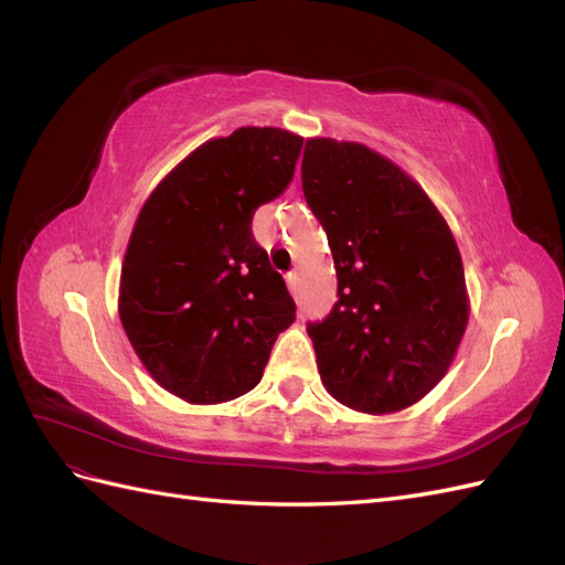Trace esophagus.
<instances>
[{
	"instance_id": "34e87169",
	"label": "esophagus",
	"mask_w": 565,
	"mask_h": 565,
	"mask_svg": "<svg viewBox=\"0 0 565 565\" xmlns=\"http://www.w3.org/2000/svg\"><path fill=\"white\" fill-rule=\"evenodd\" d=\"M285 280H287V287H289V292H297V273L295 270H289L287 276H285Z\"/></svg>"
}]
</instances>
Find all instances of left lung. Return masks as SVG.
Here are the masks:
<instances>
[{"mask_svg":"<svg viewBox=\"0 0 565 565\" xmlns=\"http://www.w3.org/2000/svg\"><path fill=\"white\" fill-rule=\"evenodd\" d=\"M301 188L337 270L339 301L306 328L320 380L361 413H398L443 380L467 330L455 237L429 195L363 143L306 141Z\"/></svg>","mask_w":565,"mask_h":565,"instance_id":"left-lung-1","label":"left lung"}]
</instances>
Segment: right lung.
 I'll return each mask as SVG.
<instances>
[{"mask_svg": "<svg viewBox=\"0 0 565 565\" xmlns=\"http://www.w3.org/2000/svg\"><path fill=\"white\" fill-rule=\"evenodd\" d=\"M301 146V136L276 127L212 139L160 181L136 218L119 320L152 380L188 403L252 391L297 318L252 218L285 193Z\"/></svg>", "mask_w": 565, "mask_h": 565, "instance_id": "right-lung-1", "label": "right lung"}]
</instances>
